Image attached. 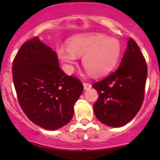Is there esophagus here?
I'll return each mask as SVG.
<instances>
[{"label":"esophagus","mask_w":160,"mask_h":160,"mask_svg":"<svg viewBox=\"0 0 160 160\" xmlns=\"http://www.w3.org/2000/svg\"><path fill=\"white\" fill-rule=\"evenodd\" d=\"M83 88H84L85 90H88L91 88V85L88 83H83Z\"/></svg>","instance_id":"34e87169"}]
</instances>
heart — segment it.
Returning a JSON list of instances; mask_svg holds the SVG:
<instances>
[{"mask_svg":"<svg viewBox=\"0 0 160 160\" xmlns=\"http://www.w3.org/2000/svg\"><path fill=\"white\" fill-rule=\"evenodd\" d=\"M68 47L57 49L58 57L68 73L73 71L77 57L82 56V63L88 72L102 76L115 67L122 54L119 40L101 33L77 35L69 41Z\"/></svg>","mask_w":160,"mask_h":160,"instance_id":"1","label":"heart"}]
</instances>
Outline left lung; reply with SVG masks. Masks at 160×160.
Returning a JSON list of instances; mask_svg holds the SVG:
<instances>
[{"label":"left lung","mask_w":160,"mask_h":160,"mask_svg":"<svg viewBox=\"0 0 160 160\" xmlns=\"http://www.w3.org/2000/svg\"><path fill=\"white\" fill-rule=\"evenodd\" d=\"M146 78V60L136 42L130 38L118 70L92 85L99 94L93 104L97 118L114 128L128 123L142 104Z\"/></svg>","instance_id":"8db88e82"}]
</instances>
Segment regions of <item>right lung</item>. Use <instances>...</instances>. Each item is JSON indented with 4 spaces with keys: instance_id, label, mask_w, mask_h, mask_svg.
<instances>
[{
    "instance_id": "add662e5",
    "label": "right lung",
    "mask_w": 160,
    "mask_h": 160,
    "mask_svg": "<svg viewBox=\"0 0 160 160\" xmlns=\"http://www.w3.org/2000/svg\"><path fill=\"white\" fill-rule=\"evenodd\" d=\"M12 74L18 102L30 121L50 131L70 122L83 86L64 73L56 52L38 37L22 45L13 62Z\"/></svg>"
}]
</instances>
